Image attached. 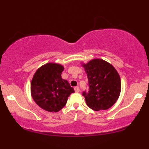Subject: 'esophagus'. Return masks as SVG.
<instances>
[{"label":"esophagus","mask_w":149,"mask_h":149,"mask_svg":"<svg viewBox=\"0 0 149 149\" xmlns=\"http://www.w3.org/2000/svg\"><path fill=\"white\" fill-rule=\"evenodd\" d=\"M74 90L76 92H80L79 87H76V88H74Z\"/></svg>","instance_id":"34e87169"}]
</instances>
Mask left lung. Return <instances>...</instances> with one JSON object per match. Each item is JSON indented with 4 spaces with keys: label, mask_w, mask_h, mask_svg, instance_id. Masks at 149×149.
Wrapping results in <instances>:
<instances>
[{
    "label": "left lung",
    "mask_w": 149,
    "mask_h": 149,
    "mask_svg": "<svg viewBox=\"0 0 149 149\" xmlns=\"http://www.w3.org/2000/svg\"><path fill=\"white\" fill-rule=\"evenodd\" d=\"M81 64L88 79L89 91L83 92L87 105L97 111L111 107L120 94L121 81L118 71L102 59Z\"/></svg>",
    "instance_id": "left-lung-1"
}]
</instances>
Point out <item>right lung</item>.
<instances>
[{
  "label": "right lung",
  "instance_id": "add662e5",
  "mask_svg": "<svg viewBox=\"0 0 149 149\" xmlns=\"http://www.w3.org/2000/svg\"><path fill=\"white\" fill-rule=\"evenodd\" d=\"M62 65L49 62L34 73L31 83V94L34 102L49 112H58L66 105L68 97L74 92L69 82L62 79Z\"/></svg>",
  "mask_w": 149,
  "mask_h": 149
}]
</instances>
